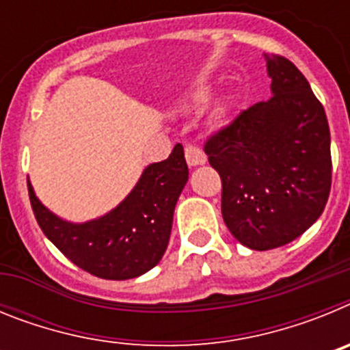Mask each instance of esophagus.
<instances>
[{
  "instance_id": "34e87169",
  "label": "esophagus",
  "mask_w": 350,
  "mask_h": 350,
  "mask_svg": "<svg viewBox=\"0 0 350 350\" xmlns=\"http://www.w3.org/2000/svg\"><path fill=\"white\" fill-rule=\"evenodd\" d=\"M184 154H185V161H187V165L189 166H200L206 163L205 152H203L200 147H196V145H185Z\"/></svg>"
}]
</instances>
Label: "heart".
Returning a JSON list of instances; mask_svg holds the SVG:
<instances>
[{
  "label": "heart",
  "mask_w": 350,
  "mask_h": 350,
  "mask_svg": "<svg viewBox=\"0 0 350 350\" xmlns=\"http://www.w3.org/2000/svg\"><path fill=\"white\" fill-rule=\"evenodd\" d=\"M202 98H205V92H196V100H202Z\"/></svg>",
  "instance_id": "1"
}]
</instances>
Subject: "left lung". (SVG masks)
I'll return each instance as SVG.
<instances>
[{
	"instance_id": "left-lung-1",
	"label": "left lung",
	"mask_w": 350,
	"mask_h": 350,
	"mask_svg": "<svg viewBox=\"0 0 350 350\" xmlns=\"http://www.w3.org/2000/svg\"><path fill=\"white\" fill-rule=\"evenodd\" d=\"M267 57L271 98L243 110L205 144L221 175V210L242 245L270 250L314 224L332 189L329 126L301 71Z\"/></svg>"
}]
</instances>
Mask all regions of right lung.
Returning <instances> with one entry per match:
<instances>
[{"label": "right lung", "instance_id": "obj_1", "mask_svg": "<svg viewBox=\"0 0 350 350\" xmlns=\"http://www.w3.org/2000/svg\"><path fill=\"white\" fill-rule=\"evenodd\" d=\"M187 178L184 148L177 144L168 159L144 170L116 208L80 224L64 221L42 205L29 182L27 191L36 222L71 262L100 279L126 280L140 277L161 261Z\"/></svg>", "mask_w": 350, "mask_h": 350}]
</instances>
